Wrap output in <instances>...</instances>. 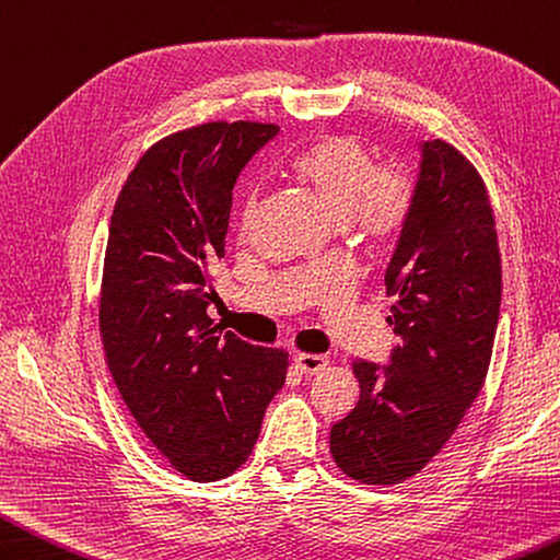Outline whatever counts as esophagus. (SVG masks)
Returning <instances> with one entry per match:
<instances>
[{
  "instance_id": "esophagus-1",
  "label": "esophagus",
  "mask_w": 560,
  "mask_h": 560,
  "mask_svg": "<svg viewBox=\"0 0 560 560\" xmlns=\"http://www.w3.org/2000/svg\"><path fill=\"white\" fill-rule=\"evenodd\" d=\"M294 364L302 374H318V371L326 369L330 364V359L326 354H314V352H296L294 354Z\"/></svg>"
}]
</instances>
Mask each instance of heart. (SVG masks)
<instances>
[{
    "instance_id": "1",
    "label": "heart",
    "mask_w": 560,
    "mask_h": 560,
    "mask_svg": "<svg viewBox=\"0 0 560 560\" xmlns=\"http://www.w3.org/2000/svg\"><path fill=\"white\" fill-rule=\"evenodd\" d=\"M292 170L312 186L338 225L350 222L369 240L393 237L412 208L409 182L383 167L374 148L352 133L320 136L294 155ZM254 208L256 189H248L242 218L252 220Z\"/></svg>"
}]
</instances>
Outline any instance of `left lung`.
I'll return each instance as SVG.
<instances>
[{"label":"left lung","instance_id":"left-lung-1","mask_svg":"<svg viewBox=\"0 0 560 560\" xmlns=\"http://www.w3.org/2000/svg\"><path fill=\"white\" fill-rule=\"evenodd\" d=\"M390 364L354 359L359 400L330 429L335 465L388 487L419 475L487 378L501 308V254L487 186L445 141L421 143L412 208L385 270Z\"/></svg>","mask_w":560,"mask_h":560}]
</instances>
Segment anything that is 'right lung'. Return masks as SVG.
Wrapping results in <instances>:
<instances>
[{"label": "right lung", "mask_w": 560, "mask_h": 560, "mask_svg": "<svg viewBox=\"0 0 560 560\" xmlns=\"http://www.w3.org/2000/svg\"><path fill=\"white\" fill-rule=\"evenodd\" d=\"M278 124L206 121L139 158L109 220L101 338L109 376L145 439L191 481L252 455L290 354L222 332L208 316L225 258L232 189Z\"/></svg>", "instance_id": "add662e5"}]
</instances>
